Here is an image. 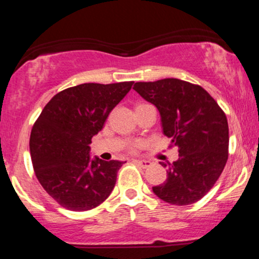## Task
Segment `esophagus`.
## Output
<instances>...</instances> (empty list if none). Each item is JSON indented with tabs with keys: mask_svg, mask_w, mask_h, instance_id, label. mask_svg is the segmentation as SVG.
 <instances>
[{
	"mask_svg": "<svg viewBox=\"0 0 259 259\" xmlns=\"http://www.w3.org/2000/svg\"><path fill=\"white\" fill-rule=\"evenodd\" d=\"M134 163H136V164H138L139 167H141V168H147V167H150L151 164H152L150 160H146V159H135V160H134Z\"/></svg>",
	"mask_w": 259,
	"mask_h": 259,
	"instance_id": "obj_1",
	"label": "esophagus"
}]
</instances>
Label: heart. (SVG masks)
Masks as SVG:
<instances>
[{"label":"heart","mask_w":259,"mask_h":259,"mask_svg":"<svg viewBox=\"0 0 259 259\" xmlns=\"http://www.w3.org/2000/svg\"><path fill=\"white\" fill-rule=\"evenodd\" d=\"M138 146H139V145H138V144H134V145H133V146H132V150L134 151V150H135V148H136V147H138Z\"/></svg>","instance_id":"heart-1"}]
</instances>
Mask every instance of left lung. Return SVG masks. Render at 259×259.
I'll use <instances>...</instances> for the list:
<instances>
[{
	"label": "left lung",
	"mask_w": 259,
	"mask_h": 259,
	"mask_svg": "<svg viewBox=\"0 0 259 259\" xmlns=\"http://www.w3.org/2000/svg\"><path fill=\"white\" fill-rule=\"evenodd\" d=\"M134 90L157 107L163 134L179 152L178 160L168 165L167 180L152 187L154 195L177 206L200 201L227 164V115L203 88L184 80L136 82Z\"/></svg>",
	"instance_id": "8db88e82"
}]
</instances>
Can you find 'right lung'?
I'll use <instances>...</instances> for the list:
<instances>
[{
	"instance_id": "1",
	"label": "right lung",
	"mask_w": 259,
	"mask_h": 259,
	"mask_svg": "<svg viewBox=\"0 0 259 259\" xmlns=\"http://www.w3.org/2000/svg\"><path fill=\"white\" fill-rule=\"evenodd\" d=\"M134 81L80 84L52 97L30 134L32 167L41 186L74 212L97 207L111 195L124 162L90 157L91 139Z\"/></svg>"
}]
</instances>
